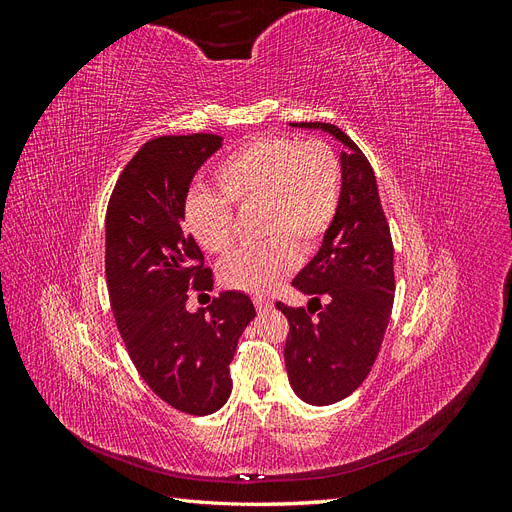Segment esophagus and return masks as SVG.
<instances>
[{
	"instance_id": "34e87169",
	"label": "esophagus",
	"mask_w": 512,
	"mask_h": 512,
	"mask_svg": "<svg viewBox=\"0 0 512 512\" xmlns=\"http://www.w3.org/2000/svg\"><path fill=\"white\" fill-rule=\"evenodd\" d=\"M254 305H256L258 312H269V309L273 307V303H271L269 299H262V297H256V299H254Z\"/></svg>"
}]
</instances>
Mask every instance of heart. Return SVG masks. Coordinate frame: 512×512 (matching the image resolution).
<instances>
[{
	"mask_svg": "<svg viewBox=\"0 0 512 512\" xmlns=\"http://www.w3.org/2000/svg\"><path fill=\"white\" fill-rule=\"evenodd\" d=\"M221 194L196 192L185 203V226L211 254L235 241L232 206L260 209V235L273 237L256 250L228 256L220 267L226 288L267 294L297 267L299 250H314L335 220L342 194V164L322 141L256 138L215 168ZM293 243L290 244L289 241Z\"/></svg>",
	"mask_w": 512,
	"mask_h": 512,
	"instance_id": "b5f03b06",
	"label": "heart"
}]
</instances>
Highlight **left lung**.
Instances as JSON below:
<instances>
[{"mask_svg": "<svg viewBox=\"0 0 512 512\" xmlns=\"http://www.w3.org/2000/svg\"><path fill=\"white\" fill-rule=\"evenodd\" d=\"M290 126L320 130L346 147L335 220L292 280L309 297L307 309L277 303L290 322L284 361L292 391L305 404L331 406L359 389L380 352L395 294L393 241L374 168L350 136L333 123ZM320 298L328 303L320 306ZM312 306L321 309L318 319Z\"/></svg>", "mask_w": 512, "mask_h": 512, "instance_id": "left-lung-1", "label": "left lung"}]
</instances>
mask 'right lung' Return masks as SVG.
Wrapping results in <instances>:
<instances>
[{"instance_id": "add662e5", "label": "right lung", "mask_w": 512, "mask_h": 512, "mask_svg": "<svg viewBox=\"0 0 512 512\" xmlns=\"http://www.w3.org/2000/svg\"><path fill=\"white\" fill-rule=\"evenodd\" d=\"M222 141L218 134L153 138L123 168L106 209V284L121 339L149 389L194 416L228 401V365L256 316L239 290L220 292L207 309L185 307L190 286H213L211 269L192 265L205 258L183 230L185 196Z\"/></svg>"}]
</instances>
